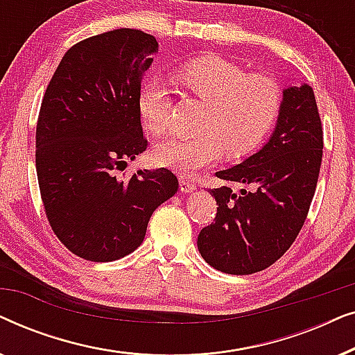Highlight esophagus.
Listing matches in <instances>:
<instances>
[{
	"label": "esophagus",
	"instance_id": "esophagus-1",
	"mask_svg": "<svg viewBox=\"0 0 355 355\" xmlns=\"http://www.w3.org/2000/svg\"><path fill=\"white\" fill-rule=\"evenodd\" d=\"M179 186H181V191L186 192V193L196 191V184H193V181H192L191 178L184 176V174H181V176H179Z\"/></svg>",
	"mask_w": 355,
	"mask_h": 355
}]
</instances>
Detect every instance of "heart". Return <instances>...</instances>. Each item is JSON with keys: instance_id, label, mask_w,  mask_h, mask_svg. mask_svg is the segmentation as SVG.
I'll return each mask as SVG.
<instances>
[{"instance_id": "1", "label": "heart", "mask_w": 355, "mask_h": 355, "mask_svg": "<svg viewBox=\"0 0 355 355\" xmlns=\"http://www.w3.org/2000/svg\"><path fill=\"white\" fill-rule=\"evenodd\" d=\"M176 79L208 111L202 135H174L153 150V162L179 173H191L220 159L225 150L239 158L260 145L281 108V89L273 77L247 74L223 56L205 55L179 67ZM139 111L145 128L162 135L171 119V96L164 82L152 79L139 92Z\"/></svg>"}]
</instances>
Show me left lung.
<instances>
[{
    "label": "left lung",
    "mask_w": 355,
    "mask_h": 355,
    "mask_svg": "<svg viewBox=\"0 0 355 355\" xmlns=\"http://www.w3.org/2000/svg\"><path fill=\"white\" fill-rule=\"evenodd\" d=\"M322 155L323 129L312 87H288L268 142L241 164L216 173L254 191L210 189L218 208L215 223L197 239L203 260L223 273L252 275L281 259L307 218Z\"/></svg>",
    "instance_id": "1"
}]
</instances>
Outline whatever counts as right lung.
<instances>
[{
	"label": "right lung",
	"instance_id": "add662e5",
	"mask_svg": "<svg viewBox=\"0 0 355 355\" xmlns=\"http://www.w3.org/2000/svg\"><path fill=\"white\" fill-rule=\"evenodd\" d=\"M157 38L118 28L71 46L40 106L35 164L53 232L72 254L113 261L142 244L152 213L178 192L166 168L118 178L145 152L139 92Z\"/></svg>",
	"mask_w": 355,
	"mask_h": 355
}]
</instances>
